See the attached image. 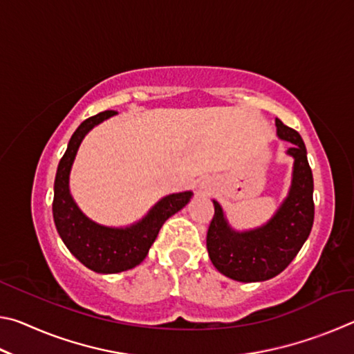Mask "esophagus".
Here are the masks:
<instances>
[{
	"instance_id": "obj_1",
	"label": "esophagus",
	"mask_w": 354,
	"mask_h": 354,
	"mask_svg": "<svg viewBox=\"0 0 354 354\" xmlns=\"http://www.w3.org/2000/svg\"><path fill=\"white\" fill-rule=\"evenodd\" d=\"M201 190L205 192V194H211V190H212L211 181H203V183H201Z\"/></svg>"
}]
</instances>
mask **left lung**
<instances>
[{
  "label": "left lung",
  "instance_id": "left-lung-1",
  "mask_svg": "<svg viewBox=\"0 0 354 354\" xmlns=\"http://www.w3.org/2000/svg\"><path fill=\"white\" fill-rule=\"evenodd\" d=\"M278 136L292 143L287 149L293 162L292 187L274 217L257 230L232 231L223 211L214 201V217L206 245L212 263L225 277L254 283L277 277L293 261L310 234L314 223V178L306 147L295 129L277 118Z\"/></svg>",
  "mask_w": 354,
  "mask_h": 354
}]
</instances>
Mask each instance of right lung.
<instances>
[{
  "label": "right lung",
  "instance_id": "obj_1",
  "mask_svg": "<svg viewBox=\"0 0 354 354\" xmlns=\"http://www.w3.org/2000/svg\"><path fill=\"white\" fill-rule=\"evenodd\" d=\"M115 111H104L84 120L71 136L67 151L57 165L55 179L53 217L57 232L70 253L87 268L98 273L129 270L145 259L165 220L187 205L192 192L171 194L156 203L139 223L129 227H106L88 220L70 195L68 176L77 148L95 124L112 117Z\"/></svg>",
  "mask_w": 354,
  "mask_h": 354
}]
</instances>
